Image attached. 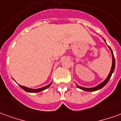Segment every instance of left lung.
I'll return each mask as SVG.
<instances>
[{"mask_svg":"<svg viewBox=\"0 0 121 121\" xmlns=\"http://www.w3.org/2000/svg\"><path fill=\"white\" fill-rule=\"evenodd\" d=\"M104 41H105V43H106V41H105V39H104ZM108 48H109V50H110V52H111V53H112V68H111V70H110V71H109V74L108 75L106 78L105 79V80H104V81L102 82H101L100 84H99V85H97L96 86L93 87H84L80 86H78V84H76V86L78 87L79 89H82V90H84V91H89V92H91V91H97V90H99V89H102V88L103 87L105 86L106 85L107 83L108 82V81L109 80V79H110V78H111V76H112V74H113V71H114L115 66V58H114V56H113V51H112V50L111 49V48L109 47L108 45Z\"/></svg>","mask_w":121,"mask_h":121,"instance_id":"obj_1","label":"left lung"}]
</instances>
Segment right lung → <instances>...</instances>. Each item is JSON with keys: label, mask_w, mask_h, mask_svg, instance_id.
<instances>
[{"label": "right lung", "mask_w": 121, "mask_h": 121, "mask_svg": "<svg viewBox=\"0 0 121 121\" xmlns=\"http://www.w3.org/2000/svg\"><path fill=\"white\" fill-rule=\"evenodd\" d=\"M52 82H51L50 84H48V85H47V86L43 87H41V88H39V89H32V88H29V87H27L22 86H21V85H19V86L24 91H26L28 93H39V92L44 91L45 89H47V88H48V87L51 86Z\"/></svg>", "instance_id": "add662e5"}]
</instances>
